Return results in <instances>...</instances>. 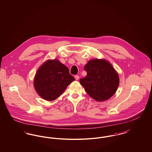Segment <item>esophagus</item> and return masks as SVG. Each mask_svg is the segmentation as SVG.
Listing matches in <instances>:
<instances>
[{
	"label": "esophagus",
	"instance_id": "esophagus-1",
	"mask_svg": "<svg viewBox=\"0 0 152 152\" xmlns=\"http://www.w3.org/2000/svg\"><path fill=\"white\" fill-rule=\"evenodd\" d=\"M75 78L76 80H78L79 79V76L76 75V76H75Z\"/></svg>",
	"mask_w": 152,
	"mask_h": 152
}]
</instances>
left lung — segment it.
Segmentation results:
<instances>
[{
  "mask_svg": "<svg viewBox=\"0 0 152 152\" xmlns=\"http://www.w3.org/2000/svg\"><path fill=\"white\" fill-rule=\"evenodd\" d=\"M87 75L80 79L87 94L97 101L107 100L115 94L119 84L118 75L108 61L91 60L84 66Z\"/></svg>",
  "mask_w": 152,
  "mask_h": 152,
  "instance_id": "1",
  "label": "left lung"
}]
</instances>
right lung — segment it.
I'll return each instance as SVG.
<instances>
[{
  "label": "right lung",
  "mask_w": 152,
  "mask_h": 152,
  "mask_svg": "<svg viewBox=\"0 0 152 152\" xmlns=\"http://www.w3.org/2000/svg\"><path fill=\"white\" fill-rule=\"evenodd\" d=\"M75 80L68 68L58 60H48L37 70L34 87L40 97L53 101L62 94Z\"/></svg>",
  "instance_id": "right-lung-1"
}]
</instances>
